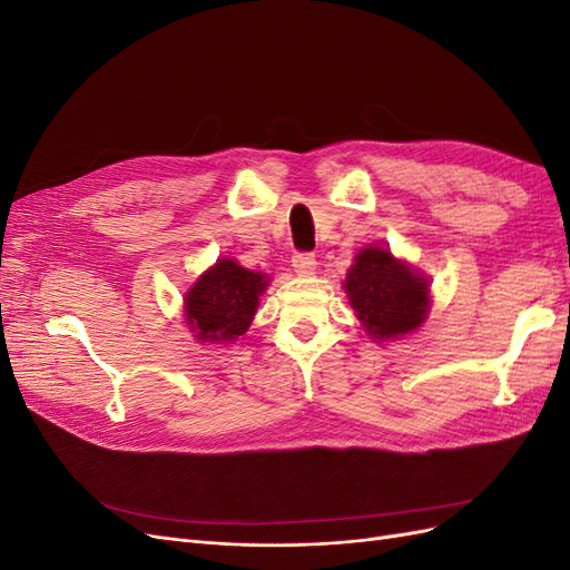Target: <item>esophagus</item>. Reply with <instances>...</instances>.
Segmentation results:
<instances>
[{"mask_svg": "<svg viewBox=\"0 0 570 570\" xmlns=\"http://www.w3.org/2000/svg\"><path fill=\"white\" fill-rule=\"evenodd\" d=\"M292 268H295L297 275H314L316 271L314 254H295L292 256Z\"/></svg>", "mask_w": 570, "mask_h": 570, "instance_id": "obj_1", "label": "esophagus"}]
</instances>
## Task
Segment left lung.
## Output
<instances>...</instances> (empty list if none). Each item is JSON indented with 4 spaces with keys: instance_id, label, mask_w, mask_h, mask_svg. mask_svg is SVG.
<instances>
[{
    "instance_id": "8db88e82",
    "label": "left lung",
    "mask_w": 570,
    "mask_h": 570,
    "mask_svg": "<svg viewBox=\"0 0 570 570\" xmlns=\"http://www.w3.org/2000/svg\"><path fill=\"white\" fill-rule=\"evenodd\" d=\"M342 287L361 327L375 342L416 333L430 312V281L385 245L358 249Z\"/></svg>"
}]
</instances>
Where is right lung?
<instances>
[{"instance_id":"1","label":"right lung","mask_w":570,"mask_h":570,"mask_svg":"<svg viewBox=\"0 0 570 570\" xmlns=\"http://www.w3.org/2000/svg\"><path fill=\"white\" fill-rule=\"evenodd\" d=\"M271 285L268 273L249 271L235 258H218L183 295V316L197 342L233 344L258 312V297Z\"/></svg>"}]
</instances>
